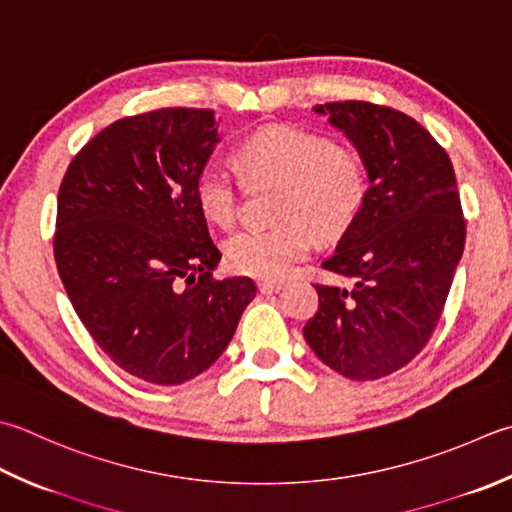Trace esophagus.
Returning a JSON list of instances; mask_svg holds the SVG:
<instances>
[{
  "label": "esophagus",
  "instance_id": "34e87169",
  "mask_svg": "<svg viewBox=\"0 0 512 512\" xmlns=\"http://www.w3.org/2000/svg\"><path fill=\"white\" fill-rule=\"evenodd\" d=\"M284 288V282L282 279H262V282H259V290H262V293H279V290Z\"/></svg>",
  "mask_w": 512,
  "mask_h": 512
}]
</instances>
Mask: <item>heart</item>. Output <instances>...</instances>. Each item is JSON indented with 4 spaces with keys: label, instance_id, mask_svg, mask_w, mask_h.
<instances>
[{
    "label": "heart",
    "instance_id": "heart-1",
    "mask_svg": "<svg viewBox=\"0 0 512 512\" xmlns=\"http://www.w3.org/2000/svg\"><path fill=\"white\" fill-rule=\"evenodd\" d=\"M248 182H279L275 217L268 228L239 230L226 242V262L239 275L284 277L313 250V230L337 237L353 226L368 197V166L335 139L295 126L262 128L239 146ZM244 178L237 168L210 159L195 179L197 204L219 226H233L242 208Z\"/></svg>",
    "mask_w": 512,
    "mask_h": 512
}]
</instances>
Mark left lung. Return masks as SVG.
Listing matches in <instances>:
<instances>
[{"instance_id": "left-lung-1", "label": "left lung", "mask_w": 512, "mask_h": 512, "mask_svg": "<svg viewBox=\"0 0 512 512\" xmlns=\"http://www.w3.org/2000/svg\"><path fill=\"white\" fill-rule=\"evenodd\" d=\"M313 110L353 142L370 186L322 264L355 286L317 284L304 337L335 373L373 382L413 362L442 317L466 242L455 170L433 135L395 108L353 99Z\"/></svg>"}]
</instances>
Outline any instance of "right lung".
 <instances>
[{"instance_id":"obj_1","label":"right lung","mask_w":512,"mask_h":512,"mask_svg":"<svg viewBox=\"0 0 512 512\" xmlns=\"http://www.w3.org/2000/svg\"><path fill=\"white\" fill-rule=\"evenodd\" d=\"M219 142L215 113L159 108L117 119L70 162L59 186L55 262L97 346L144 382L177 386L224 353L248 277L215 279L195 179Z\"/></svg>"}]
</instances>
